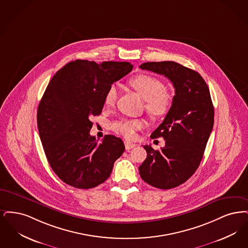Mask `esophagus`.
Listing matches in <instances>:
<instances>
[{"mask_svg": "<svg viewBox=\"0 0 248 248\" xmlns=\"http://www.w3.org/2000/svg\"><path fill=\"white\" fill-rule=\"evenodd\" d=\"M135 146H136L135 143L130 142L129 140H125V148H126V150H129V149H131V148H133Z\"/></svg>", "mask_w": 248, "mask_h": 248, "instance_id": "34e87169", "label": "esophagus"}]
</instances>
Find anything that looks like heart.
Segmentation results:
<instances>
[{
	"label": "heart",
	"instance_id": "obj_1",
	"mask_svg": "<svg viewBox=\"0 0 248 248\" xmlns=\"http://www.w3.org/2000/svg\"><path fill=\"white\" fill-rule=\"evenodd\" d=\"M129 85L144 100V108L154 118H161L169 113L172 107V97L165 90L161 80L155 77L140 74L131 78ZM118 98L117 87L112 84L106 93L105 104L113 107ZM146 126L143 119H121L111 124V129L128 140L136 138L137 131Z\"/></svg>",
	"mask_w": 248,
	"mask_h": 248
}]
</instances>
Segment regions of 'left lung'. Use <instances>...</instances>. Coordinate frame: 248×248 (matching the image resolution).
<instances>
[{
    "mask_svg": "<svg viewBox=\"0 0 248 248\" xmlns=\"http://www.w3.org/2000/svg\"><path fill=\"white\" fill-rule=\"evenodd\" d=\"M141 69L164 75L175 89L172 107L152 139L163 137L165 146L155 150L144 145L147 157L139 167L141 179L168 190L185 183L197 170L214 124V107L201 75L173 62H147Z\"/></svg>",
    "mask_w": 248,
    "mask_h": 248,
    "instance_id": "1",
    "label": "left lung"
}]
</instances>
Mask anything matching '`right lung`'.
I'll return each instance as SVG.
<instances>
[{"label":"right lung","mask_w":248,"mask_h":248,"mask_svg":"<svg viewBox=\"0 0 248 248\" xmlns=\"http://www.w3.org/2000/svg\"><path fill=\"white\" fill-rule=\"evenodd\" d=\"M132 67L129 62L75 60L49 82L38 108V129L47 160L66 184L96 187L108 180L125 150L114 135H106L101 142L91 136V119L102 113L109 86Z\"/></svg>","instance_id":"add662e5"}]
</instances>
